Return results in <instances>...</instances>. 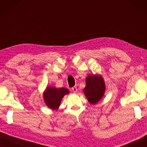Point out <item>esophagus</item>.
Instances as JSON below:
<instances>
[{
  "instance_id": "obj_1",
  "label": "esophagus",
  "mask_w": 147,
  "mask_h": 147,
  "mask_svg": "<svg viewBox=\"0 0 147 147\" xmlns=\"http://www.w3.org/2000/svg\"><path fill=\"white\" fill-rule=\"evenodd\" d=\"M72 90H73V92H77V88H76V86H73V87L72 88Z\"/></svg>"
}]
</instances>
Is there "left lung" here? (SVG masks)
Listing matches in <instances>:
<instances>
[{"instance_id": "1", "label": "left lung", "mask_w": 147, "mask_h": 147, "mask_svg": "<svg viewBox=\"0 0 147 147\" xmlns=\"http://www.w3.org/2000/svg\"><path fill=\"white\" fill-rule=\"evenodd\" d=\"M83 91L90 104H96L105 92V84L102 76L99 74L88 75L86 78V86Z\"/></svg>"}]
</instances>
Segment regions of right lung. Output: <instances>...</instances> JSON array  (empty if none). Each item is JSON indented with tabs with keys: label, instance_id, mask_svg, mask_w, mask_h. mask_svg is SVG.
<instances>
[{
	"label": "right lung",
	"instance_id": "1",
	"mask_svg": "<svg viewBox=\"0 0 147 147\" xmlns=\"http://www.w3.org/2000/svg\"><path fill=\"white\" fill-rule=\"evenodd\" d=\"M69 93V90L66 88H57L55 86H47L43 92V98L47 107L51 109L57 110L61 105L62 98Z\"/></svg>",
	"mask_w": 147,
	"mask_h": 147
}]
</instances>
